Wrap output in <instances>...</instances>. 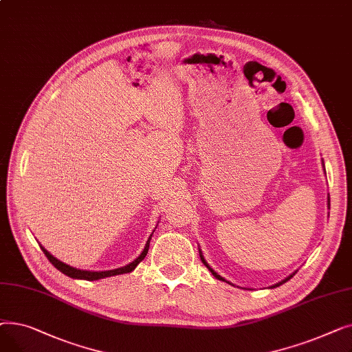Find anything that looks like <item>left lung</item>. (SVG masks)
<instances>
[{"instance_id": "8db88e82", "label": "left lung", "mask_w": 352, "mask_h": 352, "mask_svg": "<svg viewBox=\"0 0 352 352\" xmlns=\"http://www.w3.org/2000/svg\"><path fill=\"white\" fill-rule=\"evenodd\" d=\"M322 166H324V161H322ZM324 170H325V166H324ZM327 207H328V210H329V194H328V201H327ZM198 250H199V248H198ZM199 256H201V261H202V264H204V265H206V267H207V268H208V270L211 271V274H212V275L215 276V278H217V280H219V281H224V283H228L230 285H234L232 283H230V281H227L226 278H223V276H221L219 274H217V272H215V271H214V270H212V268L210 267V264H208V263L206 261V258H204V255H202V251H201V250H199ZM295 274H297V271H294L292 274H289L288 276H285V278H284V280H281L280 283H276V284L271 285L270 288H276V287H280V285H283L284 283H287L288 280H291V278H292V276H294Z\"/></svg>"}]
</instances>
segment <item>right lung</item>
Listing matches in <instances>:
<instances>
[{
	"label": "right lung",
	"mask_w": 352,
	"mask_h": 352,
	"mask_svg": "<svg viewBox=\"0 0 352 352\" xmlns=\"http://www.w3.org/2000/svg\"><path fill=\"white\" fill-rule=\"evenodd\" d=\"M158 223H160V221H158ZM157 227H158V224L155 226V228H157ZM155 228L153 230V232L150 234V236H148L144 250L141 251V254L135 258V260H134L133 263H129V264H126V265H124V267H120V268H116V270H108V271H88V270H78V268H74V267H71V265H68V264H65V263L60 261L58 258H55V256H54L52 254H50V252H48V251L41 245V244H40V247H41L43 252L47 255V258L50 260V263H51L55 268H57L58 271H61L63 274H65L67 276H69V278L85 280V281H97V280L107 278V276H114V275L128 274V272L134 271V270L137 268V265L144 260L145 255L148 254V248H150L151 236H153V234H154Z\"/></svg>",
	"instance_id": "right-lung-1"
}]
</instances>
